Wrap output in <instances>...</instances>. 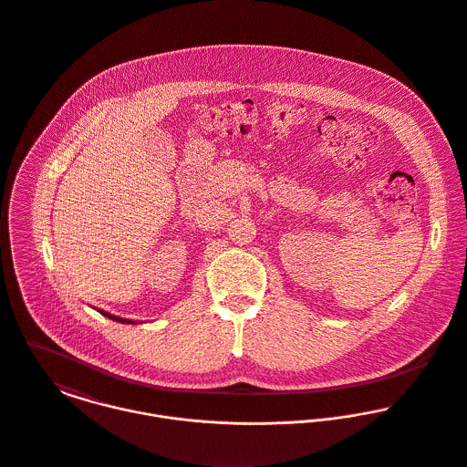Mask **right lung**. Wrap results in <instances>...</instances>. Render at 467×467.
Returning a JSON list of instances; mask_svg holds the SVG:
<instances>
[{
  "mask_svg": "<svg viewBox=\"0 0 467 467\" xmlns=\"http://www.w3.org/2000/svg\"><path fill=\"white\" fill-rule=\"evenodd\" d=\"M105 317H109V318H112V320H118V322H125V324H130L132 320H129V318H121V317H116V315H112V313H107V311H101Z\"/></svg>",
  "mask_w": 467,
  "mask_h": 467,
  "instance_id": "1",
  "label": "right lung"
}]
</instances>
